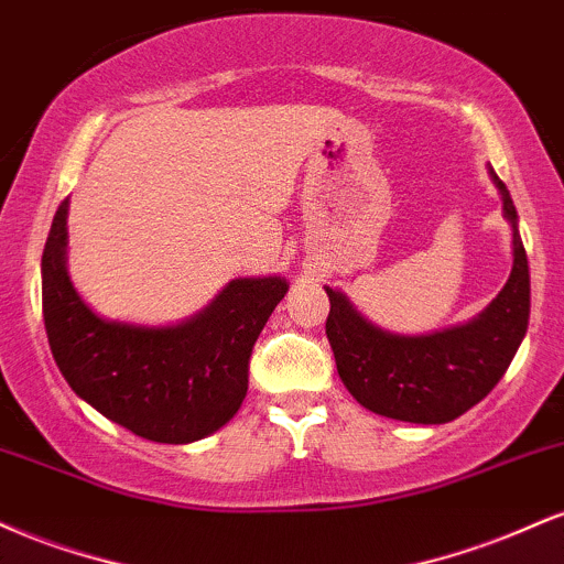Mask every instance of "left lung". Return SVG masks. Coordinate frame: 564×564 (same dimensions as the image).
<instances>
[{
    "label": "left lung",
    "mask_w": 564,
    "mask_h": 564,
    "mask_svg": "<svg viewBox=\"0 0 564 564\" xmlns=\"http://www.w3.org/2000/svg\"><path fill=\"white\" fill-rule=\"evenodd\" d=\"M512 224V274L478 319L433 335H395L367 322L354 303L327 288V340L337 375L369 412L414 425H443L496 388L518 354L531 316V271L507 184L491 169Z\"/></svg>",
    "instance_id": "8db88e82"
}]
</instances>
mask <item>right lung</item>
<instances>
[{"instance_id": "1", "label": "right lung", "mask_w": 564, "mask_h": 564, "mask_svg": "<svg viewBox=\"0 0 564 564\" xmlns=\"http://www.w3.org/2000/svg\"><path fill=\"white\" fill-rule=\"evenodd\" d=\"M68 200L52 218L42 256L44 327L78 399L139 438L192 443L216 433L248 393L250 354L288 293L282 276L231 280L208 308L174 327L97 316L65 269Z\"/></svg>"}]
</instances>
